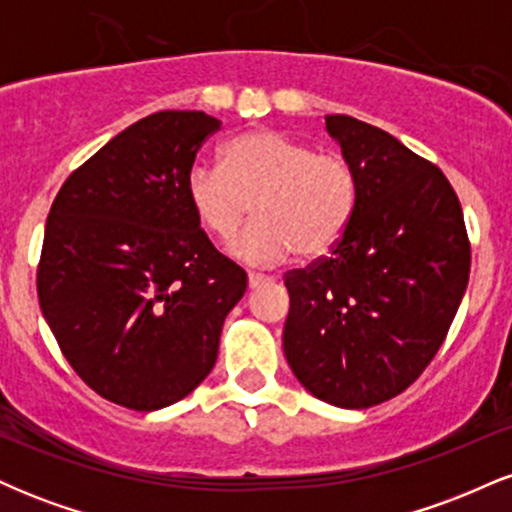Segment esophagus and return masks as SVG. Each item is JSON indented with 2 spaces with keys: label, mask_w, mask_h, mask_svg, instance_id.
<instances>
[{
  "label": "esophagus",
  "mask_w": 512,
  "mask_h": 512,
  "mask_svg": "<svg viewBox=\"0 0 512 512\" xmlns=\"http://www.w3.org/2000/svg\"><path fill=\"white\" fill-rule=\"evenodd\" d=\"M269 276H264V274H248V286L252 291L255 289H260V286H264V284H269Z\"/></svg>",
  "instance_id": "esophagus-1"
}]
</instances>
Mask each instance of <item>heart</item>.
I'll use <instances>...</instances> for the list:
<instances>
[{
	"label": "heart",
	"instance_id": "heart-1",
	"mask_svg": "<svg viewBox=\"0 0 512 512\" xmlns=\"http://www.w3.org/2000/svg\"><path fill=\"white\" fill-rule=\"evenodd\" d=\"M187 202L211 236L226 240L252 214L257 221L228 245L248 264H276L298 252L327 255L356 214L358 173L342 154H315L286 134H240L221 151V168L197 163L185 180Z\"/></svg>",
	"mask_w": 512,
	"mask_h": 512
}]
</instances>
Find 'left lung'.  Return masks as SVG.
Returning <instances> with one entry per match:
<instances>
[{
  "label": "left lung",
  "instance_id": "1",
  "mask_svg": "<svg viewBox=\"0 0 512 512\" xmlns=\"http://www.w3.org/2000/svg\"><path fill=\"white\" fill-rule=\"evenodd\" d=\"M358 173V204L332 255L286 274L284 354L305 390L368 409L414 383L436 356L469 281L455 190L383 129L325 115Z\"/></svg>",
  "mask_w": 512,
  "mask_h": 512
}]
</instances>
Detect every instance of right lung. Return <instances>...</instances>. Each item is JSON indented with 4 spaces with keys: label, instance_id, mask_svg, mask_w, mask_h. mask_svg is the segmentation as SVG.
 I'll return each instance as SVG.
<instances>
[{
    "label": "right lung",
    "instance_id": "right-lung-1",
    "mask_svg": "<svg viewBox=\"0 0 512 512\" xmlns=\"http://www.w3.org/2000/svg\"><path fill=\"white\" fill-rule=\"evenodd\" d=\"M219 127L199 110L134 122L69 175L45 223V320L79 378L127 409L156 411L190 395L248 289L185 192L199 146Z\"/></svg>",
    "mask_w": 512,
    "mask_h": 512
}]
</instances>
